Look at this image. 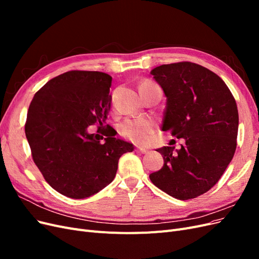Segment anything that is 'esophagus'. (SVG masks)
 Segmentation results:
<instances>
[{
	"label": "esophagus",
	"instance_id": "esophagus-1",
	"mask_svg": "<svg viewBox=\"0 0 259 259\" xmlns=\"http://www.w3.org/2000/svg\"><path fill=\"white\" fill-rule=\"evenodd\" d=\"M135 151H137V152H140V153H147L149 150L147 148H144V147H137L136 149H135Z\"/></svg>",
	"mask_w": 259,
	"mask_h": 259
}]
</instances>
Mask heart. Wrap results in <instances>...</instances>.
<instances>
[{"mask_svg": "<svg viewBox=\"0 0 259 259\" xmlns=\"http://www.w3.org/2000/svg\"><path fill=\"white\" fill-rule=\"evenodd\" d=\"M150 83H144L148 85ZM142 85V86H143ZM156 127L155 122L150 117H138V119L125 120L120 125V134L135 144H146L149 142Z\"/></svg>", "mask_w": 259, "mask_h": 259, "instance_id": "obj_1", "label": "heart"}]
</instances>
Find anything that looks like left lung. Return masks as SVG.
Wrapping results in <instances>:
<instances>
[{"mask_svg":"<svg viewBox=\"0 0 259 259\" xmlns=\"http://www.w3.org/2000/svg\"><path fill=\"white\" fill-rule=\"evenodd\" d=\"M150 73L166 96L162 131L185 145L158 149L163 167L149 177L170 197L194 199L218 182L236 152L237 103L221 77L193 62L162 65Z\"/></svg>","mask_w":259,"mask_h":259,"instance_id":"obj_1","label":"left lung"}]
</instances>
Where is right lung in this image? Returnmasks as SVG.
<instances>
[{"label": "right lung", "instance_id": "obj_1", "mask_svg": "<svg viewBox=\"0 0 259 259\" xmlns=\"http://www.w3.org/2000/svg\"><path fill=\"white\" fill-rule=\"evenodd\" d=\"M111 82L104 72L68 71L46 83L29 106L25 132L33 161L53 189L68 198L85 199L104 189L121 155L134 150L105 125ZM94 123L106 130L91 135Z\"/></svg>", "mask_w": 259, "mask_h": 259}]
</instances>
